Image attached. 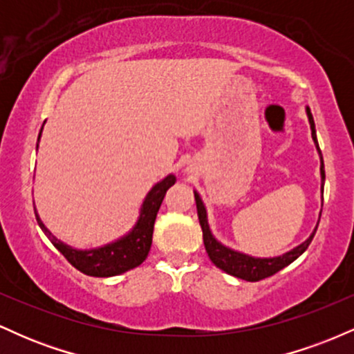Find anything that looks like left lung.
Here are the masks:
<instances>
[{
    "label": "left lung",
    "instance_id": "8db88e82",
    "mask_svg": "<svg viewBox=\"0 0 354 354\" xmlns=\"http://www.w3.org/2000/svg\"><path fill=\"white\" fill-rule=\"evenodd\" d=\"M306 113H308V120H310V126H311L313 141H315L321 158V181L324 183L323 154H321L318 140H316L315 121H313L310 108H306ZM321 191H323V186H321ZM194 201H196L198 219H200V225L203 230V241H205L206 253H208L209 259L214 263V266L219 268V270H223L225 273H228L231 276H236V278L245 279V281H259V279H265L268 276H273L274 273H278V271L283 270L284 266L291 265L298 256H301L304 251H306V248L310 246L313 238H315L316 230H318V226H316L315 231H313V234L306 239V241L301 243L299 246L293 248L291 251H288V253H284L283 256H276V258H253V256H248V254L239 253V251L230 250V248L223 246L221 243H218L213 234H211L208 219H206L205 205H203L200 194L198 193H194Z\"/></svg>",
    "mask_w": 354,
    "mask_h": 354
}]
</instances>
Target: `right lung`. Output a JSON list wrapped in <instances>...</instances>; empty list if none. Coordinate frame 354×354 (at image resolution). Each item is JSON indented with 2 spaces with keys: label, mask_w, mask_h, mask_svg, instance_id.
<instances>
[{
  "label": "right lung",
  "mask_w": 354,
  "mask_h": 354,
  "mask_svg": "<svg viewBox=\"0 0 354 354\" xmlns=\"http://www.w3.org/2000/svg\"><path fill=\"white\" fill-rule=\"evenodd\" d=\"M43 129V128H41ZM41 136V131H39ZM38 136V140H39ZM176 183V178L173 174L166 176L163 181L154 185L151 191L146 194L143 206H141L140 219L135 225V228L129 231L126 236H123L111 245L95 248V250H75V248L64 245L59 239H56L46 226L43 225L39 219L38 213L36 219L38 225L41 226L50 241L55 245L56 250L59 251L68 261L71 263L76 270L88 276H96V278H108V276H116L124 273V271L133 270V268L140 266L145 261L146 256L149 253L153 241V228L154 219H156L158 211H160L163 198L171 186Z\"/></svg>",
  "instance_id": "right-lung-1"
}]
</instances>
